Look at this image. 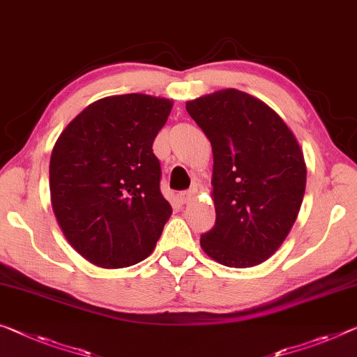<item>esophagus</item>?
I'll use <instances>...</instances> for the list:
<instances>
[{
    "instance_id": "1",
    "label": "esophagus",
    "mask_w": 357,
    "mask_h": 357,
    "mask_svg": "<svg viewBox=\"0 0 357 357\" xmlns=\"http://www.w3.org/2000/svg\"><path fill=\"white\" fill-rule=\"evenodd\" d=\"M195 193L193 191H183V193L178 195V201L182 202V204H188V202H191V199H193Z\"/></svg>"
}]
</instances>
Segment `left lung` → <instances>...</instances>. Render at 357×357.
Returning a JSON list of instances; mask_svg holds the SVG:
<instances>
[{"mask_svg": "<svg viewBox=\"0 0 357 357\" xmlns=\"http://www.w3.org/2000/svg\"><path fill=\"white\" fill-rule=\"evenodd\" d=\"M186 112L213 153L217 218L201 248L225 266L260 265L297 220L306 186L303 151L284 119L248 92L217 91L186 102Z\"/></svg>", "mask_w": 357, "mask_h": 357, "instance_id": "left-lung-1", "label": "left lung"}]
</instances>
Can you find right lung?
Listing matches in <instances>:
<instances>
[{
	"label": "right lung",
	"mask_w": 357,
	"mask_h": 357,
	"mask_svg": "<svg viewBox=\"0 0 357 357\" xmlns=\"http://www.w3.org/2000/svg\"><path fill=\"white\" fill-rule=\"evenodd\" d=\"M171 109L164 97H105L59 135L49 164L52 211L71 248L92 265L130 266L155 249L172 207L151 146Z\"/></svg>",
	"instance_id": "1"
}]
</instances>
